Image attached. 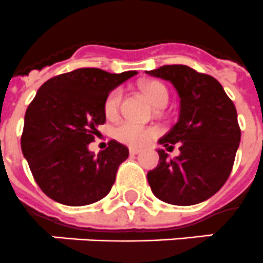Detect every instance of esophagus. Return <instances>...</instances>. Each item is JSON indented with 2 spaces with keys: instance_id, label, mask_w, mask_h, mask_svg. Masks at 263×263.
I'll return each mask as SVG.
<instances>
[{
  "instance_id": "34e87169",
  "label": "esophagus",
  "mask_w": 263,
  "mask_h": 263,
  "mask_svg": "<svg viewBox=\"0 0 263 263\" xmlns=\"http://www.w3.org/2000/svg\"><path fill=\"white\" fill-rule=\"evenodd\" d=\"M129 152H130V155H138V153L141 152V149H140V148H134V146H130Z\"/></svg>"
}]
</instances>
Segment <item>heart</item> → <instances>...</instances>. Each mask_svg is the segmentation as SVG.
Instances as JSON below:
<instances>
[{"instance_id": "b5f03b06", "label": "heart", "mask_w": 263, "mask_h": 263, "mask_svg": "<svg viewBox=\"0 0 263 263\" xmlns=\"http://www.w3.org/2000/svg\"><path fill=\"white\" fill-rule=\"evenodd\" d=\"M141 89L153 106L164 107L168 103V89L160 81H145L141 84ZM121 102L122 91L119 88H115L104 100V114L107 118H115L119 114ZM156 134L157 130L152 126H144L132 121H123L114 129V137L130 146H142L151 141Z\"/></svg>"}]
</instances>
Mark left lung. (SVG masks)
Returning a JSON list of instances; mask_svg holds the SVG:
<instances>
[{
    "label": "left lung",
    "mask_w": 263,
    "mask_h": 263,
    "mask_svg": "<svg viewBox=\"0 0 263 263\" xmlns=\"http://www.w3.org/2000/svg\"><path fill=\"white\" fill-rule=\"evenodd\" d=\"M167 80L179 93V121L159 144L180 155L174 160L159 149V164L148 172L157 198L172 205H195L215 195L234 167L240 142L236 108L215 77L186 65H164L146 72Z\"/></svg>",
    "instance_id": "left-lung-1"
}]
</instances>
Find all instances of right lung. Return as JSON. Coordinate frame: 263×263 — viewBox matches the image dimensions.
<instances>
[{
  "mask_svg": "<svg viewBox=\"0 0 263 263\" xmlns=\"http://www.w3.org/2000/svg\"><path fill=\"white\" fill-rule=\"evenodd\" d=\"M136 72L81 68L47 80L25 111L22 151L47 197L68 206L104 198L129 149L115 140L98 156L88 145L106 122L104 100Z\"/></svg>",
  "mask_w": 263,
  "mask_h": 263,
  "instance_id": "obj_1",
  "label": "right lung"
}]
</instances>
